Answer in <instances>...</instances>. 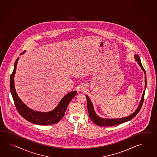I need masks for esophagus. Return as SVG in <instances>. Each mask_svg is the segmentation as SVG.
<instances>
[{"label": "esophagus", "mask_w": 157, "mask_h": 157, "mask_svg": "<svg viewBox=\"0 0 157 157\" xmlns=\"http://www.w3.org/2000/svg\"><path fill=\"white\" fill-rule=\"evenodd\" d=\"M81 90H82V91H85V90H86V86L84 85H82L81 87Z\"/></svg>", "instance_id": "esophagus-1"}]
</instances>
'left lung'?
Masks as SVG:
<instances>
[{"label": "left lung", "mask_w": 157, "mask_h": 157, "mask_svg": "<svg viewBox=\"0 0 157 157\" xmlns=\"http://www.w3.org/2000/svg\"><path fill=\"white\" fill-rule=\"evenodd\" d=\"M134 58L135 60L139 64L140 67L141 68V70L143 71L144 74H145V90H144L143 96L141 98V99L140 100V103L138 105V107L137 108L136 110L133 112V113L129 115L127 117H124V118H103L101 117H99L95 111L94 108L93 104L92 103L91 101L90 100L89 97L87 95H86V98L87 99V109L89 112V114L90 119L92 120L94 124H96L98 126H115L119 124H122L124 122H127L128 121H130L134 117L136 116L137 113L139 112L141 108L142 107V105L143 103L144 99V94H145V89L147 87V76H146V72L144 70L143 67L141 63V60L139 56L138 55H135Z\"/></svg>", "instance_id": "8db88e82"}]
</instances>
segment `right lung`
<instances>
[{
  "instance_id": "right-lung-1",
  "label": "right lung",
  "mask_w": 157,
  "mask_h": 157,
  "mask_svg": "<svg viewBox=\"0 0 157 157\" xmlns=\"http://www.w3.org/2000/svg\"><path fill=\"white\" fill-rule=\"evenodd\" d=\"M25 51L22 54L25 53ZM19 59L18 58L14 64L13 71L10 77V89L11 94L13 99L14 104L17 111L22 117L31 123L39 125H50L57 124L63 117L68 105L71 100L76 95L77 91H74L66 94L60 100L53 110L48 112H41L31 109L22 102L17 95L14 87V80L17 63Z\"/></svg>"
}]
</instances>
